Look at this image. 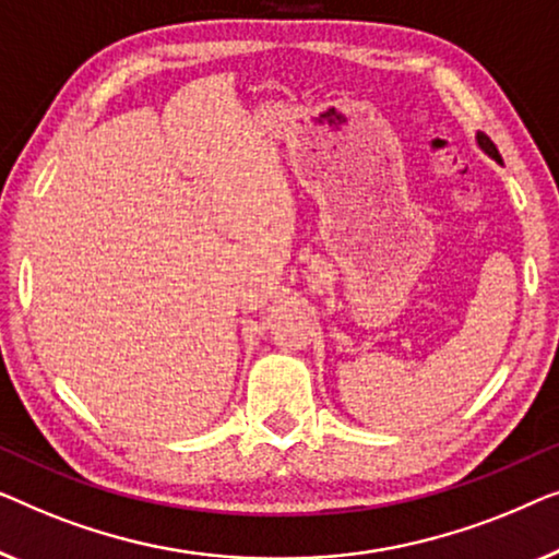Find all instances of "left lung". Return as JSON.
<instances>
[{
    "label": "left lung",
    "mask_w": 559,
    "mask_h": 559,
    "mask_svg": "<svg viewBox=\"0 0 559 559\" xmlns=\"http://www.w3.org/2000/svg\"><path fill=\"white\" fill-rule=\"evenodd\" d=\"M476 144H478V148H481L484 154H489L493 162H499L501 164V154H499V148L493 146V141L486 136V133H481V131H476Z\"/></svg>",
    "instance_id": "left-lung-1"
}]
</instances>
